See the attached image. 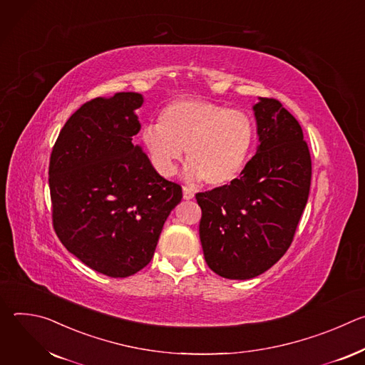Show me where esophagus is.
<instances>
[{"label":"esophagus","instance_id":"34e87169","mask_svg":"<svg viewBox=\"0 0 365 365\" xmlns=\"http://www.w3.org/2000/svg\"><path fill=\"white\" fill-rule=\"evenodd\" d=\"M183 199L185 200H190V199H193V196H195V192L192 190V189H189V187H186V186H183Z\"/></svg>","mask_w":365,"mask_h":365}]
</instances>
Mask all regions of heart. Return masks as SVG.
<instances>
[{
	"mask_svg": "<svg viewBox=\"0 0 365 365\" xmlns=\"http://www.w3.org/2000/svg\"><path fill=\"white\" fill-rule=\"evenodd\" d=\"M255 140L252 120L241 111L203 99H178L147 125L141 141L153 168L170 178L186 150L187 180L210 186L235 180L248 163Z\"/></svg>",
	"mask_w": 365,
	"mask_h": 365,
	"instance_id": "b5f03b06",
	"label": "heart"
}]
</instances>
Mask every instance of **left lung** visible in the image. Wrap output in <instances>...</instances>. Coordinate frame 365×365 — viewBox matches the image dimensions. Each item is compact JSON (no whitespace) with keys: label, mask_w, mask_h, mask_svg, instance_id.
<instances>
[{"label":"left lung","mask_w":365,"mask_h":365,"mask_svg":"<svg viewBox=\"0 0 365 365\" xmlns=\"http://www.w3.org/2000/svg\"><path fill=\"white\" fill-rule=\"evenodd\" d=\"M252 111L258 145L241 178L196 195L205 262L231 280L263 274L283 257L310 187V154L297 120L273 98H258Z\"/></svg>","instance_id":"obj_1"}]
</instances>
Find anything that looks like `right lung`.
I'll return each instance as SVG.
<instances>
[{
	"mask_svg": "<svg viewBox=\"0 0 365 365\" xmlns=\"http://www.w3.org/2000/svg\"><path fill=\"white\" fill-rule=\"evenodd\" d=\"M141 93L95 98L72 114L50 155L53 228L76 258L110 277L145 267L182 187L133 143Z\"/></svg>",
	"mask_w": 365,
	"mask_h": 365,
	"instance_id": "obj_1",
	"label": "right lung"
}]
</instances>
